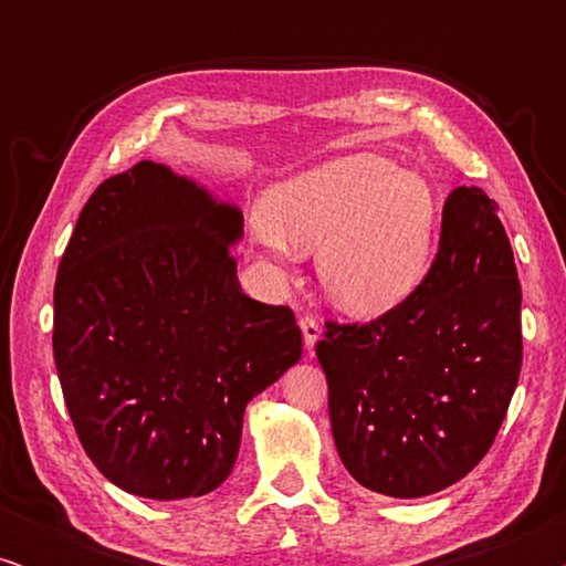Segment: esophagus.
I'll return each instance as SVG.
<instances>
[{
	"label": "esophagus",
	"instance_id": "34e87169",
	"mask_svg": "<svg viewBox=\"0 0 566 566\" xmlns=\"http://www.w3.org/2000/svg\"><path fill=\"white\" fill-rule=\"evenodd\" d=\"M301 332H304V345H306V350H314V345H316V339H319V335H322V324H319V319H316V316H312V314H304L301 316Z\"/></svg>",
	"mask_w": 566,
	"mask_h": 566
}]
</instances>
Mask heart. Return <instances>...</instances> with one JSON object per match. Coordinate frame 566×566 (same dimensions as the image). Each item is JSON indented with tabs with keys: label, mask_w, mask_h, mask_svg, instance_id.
<instances>
[{
	"label": "heart",
	"mask_w": 566,
	"mask_h": 566,
	"mask_svg": "<svg viewBox=\"0 0 566 566\" xmlns=\"http://www.w3.org/2000/svg\"><path fill=\"white\" fill-rule=\"evenodd\" d=\"M260 258L319 250V281L347 314L389 312L422 281L438 208L428 182L374 154L335 159L275 185L260 206Z\"/></svg>",
	"instance_id": "1"
}]
</instances>
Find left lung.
<instances>
[{"label": "left lung", "mask_w": 566, "mask_h": 566, "mask_svg": "<svg viewBox=\"0 0 566 566\" xmlns=\"http://www.w3.org/2000/svg\"><path fill=\"white\" fill-rule=\"evenodd\" d=\"M324 327L316 358L355 482L401 500L459 482L497 438L523 363L521 281L497 203L455 188L422 283L374 322Z\"/></svg>", "instance_id": "obj_1"}]
</instances>
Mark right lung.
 I'll list each match as a JSON object with an SVG mask.
<instances>
[{"mask_svg": "<svg viewBox=\"0 0 566 566\" xmlns=\"http://www.w3.org/2000/svg\"><path fill=\"white\" fill-rule=\"evenodd\" d=\"M242 211L165 165L107 177L53 289V360L99 474L149 500L213 492L250 401L301 358L289 306L242 293Z\"/></svg>", "mask_w": 566, "mask_h": 566, "instance_id": "add662e5", "label": "right lung"}]
</instances>
